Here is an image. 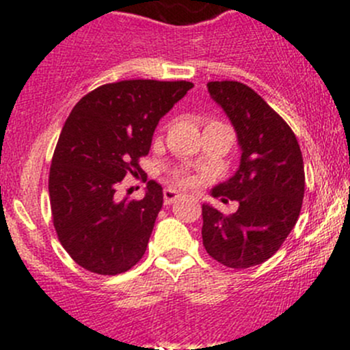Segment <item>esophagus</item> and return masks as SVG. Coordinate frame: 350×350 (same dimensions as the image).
Masks as SVG:
<instances>
[{"mask_svg": "<svg viewBox=\"0 0 350 350\" xmlns=\"http://www.w3.org/2000/svg\"><path fill=\"white\" fill-rule=\"evenodd\" d=\"M162 196H164V204H171V203H174L176 200H179V198H181V195H179L176 189H171V188L164 189Z\"/></svg>", "mask_w": 350, "mask_h": 350, "instance_id": "34e87169", "label": "esophagus"}]
</instances>
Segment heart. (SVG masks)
Segmentation results:
<instances>
[{
    "instance_id": "1",
    "label": "heart",
    "mask_w": 350,
    "mask_h": 350,
    "mask_svg": "<svg viewBox=\"0 0 350 350\" xmlns=\"http://www.w3.org/2000/svg\"><path fill=\"white\" fill-rule=\"evenodd\" d=\"M174 181L178 183V185H183V186L191 185V179H189L188 176H183V174H174Z\"/></svg>"
}]
</instances>
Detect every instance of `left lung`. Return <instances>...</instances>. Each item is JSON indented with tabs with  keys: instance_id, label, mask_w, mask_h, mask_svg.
I'll return each instance as SVG.
<instances>
[{
	"instance_id": "8db88e82",
	"label": "left lung",
	"mask_w": 350,
	"mask_h": 350,
	"mask_svg": "<svg viewBox=\"0 0 350 350\" xmlns=\"http://www.w3.org/2000/svg\"><path fill=\"white\" fill-rule=\"evenodd\" d=\"M208 91L230 118L242 157L237 172L211 191L224 203L237 201V211L203 204L201 237L217 262L245 269L273 257L296 225L305 195L301 150L291 126L252 88L211 81Z\"/></svg>"
}]
</instances>
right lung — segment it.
Here are the masks:
<instances>
[{"label": "right lung", "mask_w": 350, "mask_h": 350, "mask_svg": "<svg viewBox=\"0 0 350 350\" xmlns=\"http://www.w3.org/2000/svg\"><path fill=\"white\" fill-rule=\"evenodd\" d=\"M193 88L188 81L130 79L103 84L77 101L62 126L49 172L59 242L90 273L115 276L135 266L162 208V188L142 200L115 198L152 144L159 120Z\"/></svg>", "instance_id": "right-lung-1"}]
</instances>
